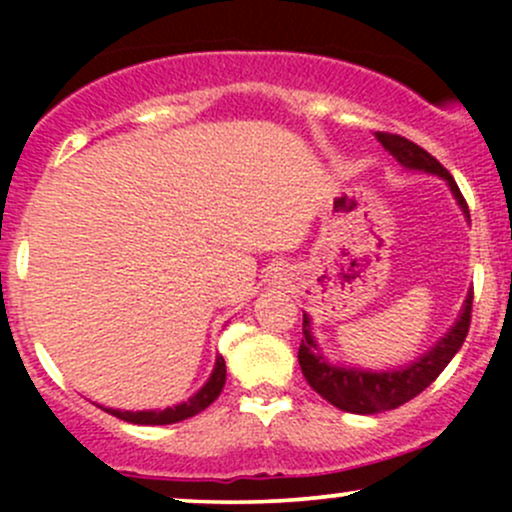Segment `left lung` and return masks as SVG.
Segmentation results:
<instances>
[{
	"mask_svg": "<svg viewBox=\"0 0 512 512\" xmlns=\"http://www.w3.org/2000/svg\"><path fill=\"white\" fill-rule=\"evenodd\" d=\"M375 139L385 146V151L395 156L399 166L438 175V178L448 182L452 197L457 199L464 219L469 221V207L464 202L460 187L452 180L448 170L440 166L426 149L399 137V134L375 132ZM472 298L474 291H469L455 325L445 332V337H440V342L431 346V351H426L424 356H419L409 366L395 370L344 368L337 366V363H330L322 356V351L317 349L313 332H310V317L303 313V339L301 349H298V363H301L305 380H308V385L313 387L317 395L325 397L337 409L351 411V414H380V411L402 407L404 402L421 395L443 373L445 366L452 361V356L460 351L464 337L469 332V322H472Z\"/></svg>",
	"mask_w": 512,
	"mask_h": 512,
	"instance_id": "left-lung-1",
	"label": "left lung"
}]
</instances>
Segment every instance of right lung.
<instances>
[{"label": "right lung", "instance_id": "1", "mask_svg": "<svg viewBox=\"0 0 512 512\" xmlns=\"http://www.w3.org/2000/svg\"><path fill=\"white\" fill-rule=\"evenodd\" d=\"M223 385H226V361L223 356H216L214 370H211L209 380L192 395L187 402L175 404V407L166 409H146V411H122V409H105L108 414L117 416V419L129 421V424L139 426H166V424H178V421L190 419V416L199 414L221 395Z\"/></svg>", "mask_w": 512, "mask_h": 512}]
</instances>
